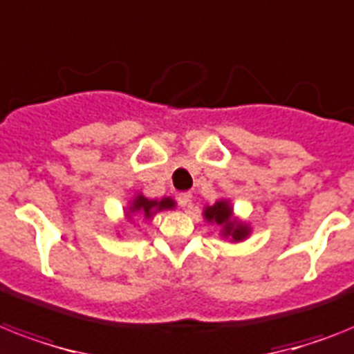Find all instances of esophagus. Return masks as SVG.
Instances as JSON below:
<instances>
[{
  "label": "esophagus",
  "mask_w": 354,
  "mask_h": 354,
  "mask_svg": "<svg viewBox=\"0 0 354 354\" xmlns=\"http://www.w3.org/2000/svg\"><path fill=\"white\" fill-rule=\"evenodd\" d=\"M191 202H192L191 192H180V194H178V203H180L182 207H191Z\"/></svg>",
  "instance_id": "obj_1"
}]
</instances>
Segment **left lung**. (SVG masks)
Returning <instances> with one entry per match:
<instances>
[{
    "label": "left lung",
    "mask_w": 354,
    "mask_h": 354,
    "mask_svg": "<svg viewBox=\"0 0 354 354\" xmlns=\"http://www.w3.org/2000/svg\"><path fill=\"white\" fill-rule=\"evenodd\" d=\"M205 218L209 222H216L218 225H222L223 232L231 234L236 242L245 238L247 232H249V229L245 225H234L231 222V207H229L227 202H216L212 207H207Z\"/></svg>",
    "instance_id": "left-lung-1"
}]
</instances>
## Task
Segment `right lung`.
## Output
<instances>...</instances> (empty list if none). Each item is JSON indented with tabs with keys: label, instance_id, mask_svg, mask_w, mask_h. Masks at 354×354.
<instances>
[{
	"label": "right lung",
	"instance_id": "right-lung-1",
	"mask_svg": "<svg viewBox=\"0 0 354 354\" xmlns=\"http://www.w3.org/2000/svg\"><path fill=\"white\" fill-rule=\"evenodd\" d=\"M174 207V202L169 200V198H163L162 202H154V200H147V198L143 196H138L132 203L131 211H140L143 212L145 216H151L152 214V209H158V211H162V209H171Z\"/></svg>",
	"mask_w": 354,
	"mask_h": 354
}]
</instances>
